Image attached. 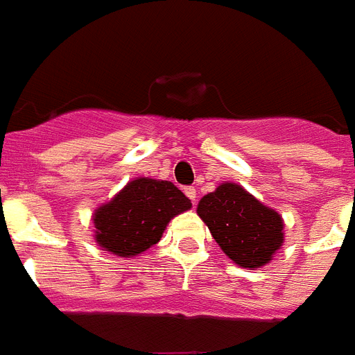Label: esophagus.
Returning a JSON list of instances; mask_svg holds the SVG:
<instances>
[{"instance_id":"obj_1","label":"esophagus","mask_w":355,"mask_h":355,"mask_svg":"<svg viewBox=\"0 0 355 355\" xmlns=\"http://www.w3.org/2000/svg\"><path fill=\"white\" fill-rule=\"evenodd\" d=\"M184 193H186L187 198H191V202L195 204V202H196V189H195V187H186V189H184Z\"/></svg>"}]
</instances>
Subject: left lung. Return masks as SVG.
I'll return each instance as SVG.
<instances>
[{"label":"left lung","mask_w":355,"mask_h":355,"mask_svg":"<svg viewBox=\"0 0 355 355\" xmlns=\"http://www.w3.org/2000/svg\"><path fill=\"white\" fill-rule=\"evenodd\" d=\"M225 256L243 269H260L285 242L284 218L234 182L220 184L196 207Z\"/></svg>","instance_id":"obj_1"}]
</instances>
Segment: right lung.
Masks as SVG:
<instances>
[{"label": "right lung", "mask_w": 355, "mask_h": 355, "mask_svg": "<svg viewBox=\"0 0 355 355\" xmlns=\"http://www.w3.org/2000/svg\"><path fill=\"white\" fill-rule=\"evenodd\" d=\"M187 209L191 200L173 182L133 178L95 209L94 238L103 251L133 258L159 243L168 223Z\"/></svg>", "instance_id": "add662e5"}]
</instances>
